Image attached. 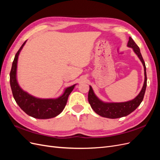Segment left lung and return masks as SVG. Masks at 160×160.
<instances>
[{"instance_id": "8db88e82", "label": "left lung", "mask_w": 160, "mask_h": 160, "mask_svg": "<svg viewBox=\"0 0 160 160\" xmlns=\"http://www.w3.org/2000/svg\"><path fill=\"white\" fill-rule=\"evenodd\" d=\"M128 47L132 48L133 51L137 55L143 65L145 79L142 89L141 91L139 92V93L132 100L125 101V102L109 103L104 102V101L99 99L95 94L93 89H92V87L89 86V91L88 93L89 103L95 112L101 116V117L109 119H116L125 117V116L128 115L131 113H132L134 110L136 109L143 101L147 86L146 64H145L139 47L136 45V43L134 42L131 37L129 38Z\"/></svg>"}]
</instances>
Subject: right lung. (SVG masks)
<instances>
[{
    "label": "right lung",
    "mask_w": 160,
    "mask_h": 160,
    "mask_svg": "<svg viewBox=\"0 0 160 160\" xmlns=\"http://www.w3.org/2000/svg\"><path fill=\"white\" fill-rule=\"evenodd\" d=\"M26 42H24L16 53L10 72V84L13 98L21 109L31 117L41 119L55 118L64 109L68 97L77 84L67 88L63 93L54 99L38 98L24 91L17 81V71L18 56Z\"/></svg>",
    "instance_id": "right-lung-1"
}]
</instances>
